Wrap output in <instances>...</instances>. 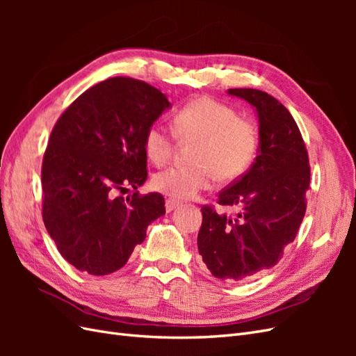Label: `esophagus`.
I'll use <instances>...</instances> for the list:
<instances>
[{
    "instance_id": "esophagus-1",
    "label": "esophagus",
    "mask_w": 356,
    "mask_h": 356,
    "mask_svg": "<svg viewBox=\"0 0 356 356\" xmlns=\"http://www.w3.org/2000/svg\"><path fill=\"white\" fill-rule=\"evenodd\" d=\"M179 202H177V200H174V199H168L166 200V212H172L174 209H177L178 207H179Z\"/></svg>"
}]
</instances>
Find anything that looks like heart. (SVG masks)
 <instances>
[{
  "label": "heart",
  "mask_w": 356,
  "mask_h": 356,
  "mask_svg": "<svg viewBox=\"0 0 356 356\" xmlns=\"http://www.w3.org/2000/svg\"><path fill=\"white\" fill-rule=\"evenodd\" d=\"M172 127L179 139H197L196 165H174L157 172L153 187L166 196L191 199L211 187L213 175L220 181L241 177L255 157V127L239 118L229 105L208 96L190 101L177 111ZM148 159L163 165L174 148V135L159 123L149 126L144 138Z\"/></svg>",
  "instance_id": "heart-1"
}]
</instances>
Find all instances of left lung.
<instances>
[{
    "label": "left lung",
    "mask_w": 356,
    "mask_h": 356,
    "mask_svg": "<svg viewBox=\"0 0 356 356\" xmlns=\"http://www.w3.org/2000/svg\"><path fill=\"white\" fill-rule=\"evenodd\" d=\"M258 120V149L250 170L222 190L218 203L238 207L234 220L202 208L197 248L208 270L222 281L254 277L281 260L306 212L309 157L293 115L266 92L230 89Z\"/></svg>",
    "instance_id": "left-lung-1"
}]
</instances>
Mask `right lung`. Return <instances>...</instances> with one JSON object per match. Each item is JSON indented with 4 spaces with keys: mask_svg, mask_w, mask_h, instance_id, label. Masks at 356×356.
<instances>
[{
    "mask_svg": "<svg viewBox=\"0 0 356 356\" xmlns=\"http://www.w3.org/2000/svg\"><path fill=\"white\" fill-rule=\"evenodd\" d=\"M170 106L153 86L114 77L81 93L53 127L41 170L42 220L77 270L117 272L165 215L160 193L126 200L113 193L147 181L144 138Z\"/></svg>",
    "mask_w": 356,
    "mask_h": 356,
    "instance_id": "obj_1",
    "label": "right lung"
}]
</instances>
